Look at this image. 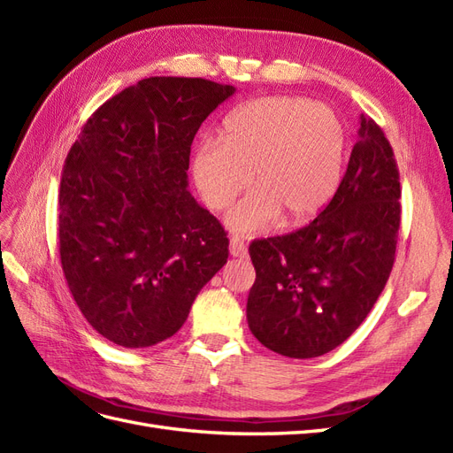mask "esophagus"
Returning a JSON list of instances; mask_svg holds the SVG:
<instances>
[{
    "label": "esophagus",
    "instance_id": "1",
    "mask_svg": "<svg viewBox=\"0 0 453 453\" xmlns=\"http://www.w3.org/2000/svg\"><path fill=\"white\" fill-rule=\"evenodd\" d=\"M230 255L232 257H245L248 255V248H245V243L240 238H230Z\"/></svg>",
    "mask_w": 453,
    "mask_h": 453
}]
</instances>
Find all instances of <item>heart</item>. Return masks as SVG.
I'll use <instances>...</instances> for the list:
<instances>
[{
    "label": "heart",
    "mask_w": 453,
    "mask_h": 453,
    "mask_svg": "<svg viewBox=\"0 0 453 453\" xmlns=\"http://www.w3.org/2000/svg\"><path fill=\"white\" fill-rule=\"evenodd\" d=\"M346 132L328 107L295 96H272L240 107L223 142L205 140L193 158V177L210 210L223 211L251 183L257 193L226 215L238 234L278 221L300 226L318 217L342 181Z\"/></svg>",
    "instance_id": "heart-1"
}]
</instances>
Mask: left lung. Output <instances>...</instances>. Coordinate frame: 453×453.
<instances>
[{
  "mask_svg": "<svg viewBox=\"0 0 453 453\" xmlns=\"http://www.w3.org/2000/svg\"><path fill=\"white\" fill-rule=\"evenodd\" d=\"M393 147L370 117L331 203L306 226L250 245L251 333L268 349L311 359L346 342L386 287L401 226Z\"/></svg>",
  "mask_w": 453,
  "mask_h": 453,
  "instance_id": "obj_1",
  "label": "left lung"
}]
</instances>
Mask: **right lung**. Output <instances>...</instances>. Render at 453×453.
I'll return each mask as SVG.
<instances>
[{
    "instance_id": "obj_1",
    "label": "right lung",
    "mask_w": 453,
    "mask_h": 453,
    "mask_svg": "<svg viewBox=\"0 0 453 453\" xmlns=\"http://www.w3.org/2000/svg\"><path fill=\"white\" fill-rule=\"evenodd\" d=\"M234 87L149 77L102 104L64 162L58 240L81 313L122 348L173 336L228 258L223 225L187 190L190 145Z\"/></svg>"
}]
</instances>
